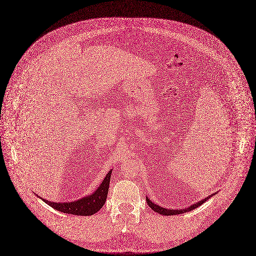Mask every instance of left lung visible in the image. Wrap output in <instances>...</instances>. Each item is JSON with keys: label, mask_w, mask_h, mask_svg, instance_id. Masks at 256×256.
<instances>
[{"label": "left lung", "mask_w": 256, "mask_h": 256, "mask_svg": "<svg viewBox=\"0 0 256 256\" xmlns=\"http://www.w3.org/2000/svg\"><path fill=\"white\" fill-rule=\"evenodd\" d=\"M214 195H210V196H208V197L202 200L200 202H198L197 204H192L190 208H185V210H168V208H162V206H158V204H155L152 202L148 198H146V202H147L148 206H149L154 212H156L160 214H162V216H177V214H184V212H190V210H195L196 208L202 206L206 200H208L210 198L212 197Z\"/></svg>", "instance_id": "obj_1"}]
</instances>
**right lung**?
Wrapping results in <instances>:
<instances>
[{
    "label": "right lung",
    "mask_w": 256,
    "mask_h": 256,
    "mask_svg": "<svg viewBox=\"0 0 256 256\" xmlns=\"http://www.w3.org/2000/svg\"><path fill=\"white\" fill-rule=\"evenodd\" d=\"M111 172H112V170H110L107 174V176L104 178L102 183L100 184L98 189L94 194H92L88 197L82 198L76 202H52L44 200L42 198H40L46 204L50 206L52 208L61 212H64V214H74V216H92L98 212L106 202V198H107L108 190H109Z\"/></svg>",
    "instance_id": "right-lung-1"
}]
</instances>
